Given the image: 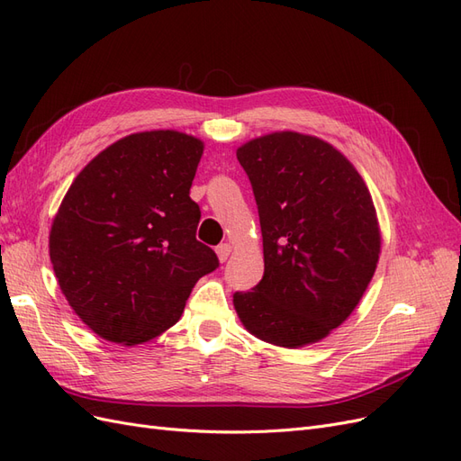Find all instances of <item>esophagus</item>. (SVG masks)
I'll use <instances>...</instances> for the list:
<instances>
[{
  "label": "esophagus",
  "mask_w": 461,
  "mask_h": 461,
  "mask_svg": "<svg viewBox=\"0 0 461 461\" xmlns=\"http://www.w3.org/2000/svg\"><path fill=\"white\" fill-rule=\"evenodd\" d=\"M215 252H217L219 261L222 263V261H227V259H229L230 252H232V246H230V244H221V246H217V248H215Z\"/></svg>",
  "instance_id": "obj_1"
}]
</instances>
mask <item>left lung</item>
<instances>
[{"instance_id":"1","label":"left lung","mask_w":461,"mask_h":461,"mask_svg":"<svg viewBox=\"0 0 461 461\" xmlns=\"http://www.w3.org/2000/svg\"><path fill=\"white\" fill-rule=\"evenodd\" d=\"M252 183L265 273L234 310L256 339L303 348L352 315L375 275L381 227L366 180L332 144L276 131L236 149Z\"/></svg>"}]
</instances>
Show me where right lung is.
Segmentation results:
<instances>
[{"mask_svg":"<svg viewBox=\"0 0 461 461\" xmlns=\"http://www.w3.org/2000/svg\"><path fill=\"white\" fill-rule=\"evenodd\" d=\"M200 138L144 131L82 169L50 230V259L73 312L104 340L136 346L171 329L190 292L219 261L196 240L190 186Z\"/></svg>","mask_w":461,"mask_h":461,"instance_id":"obj_1","label":"right lung"}]
</instances>
